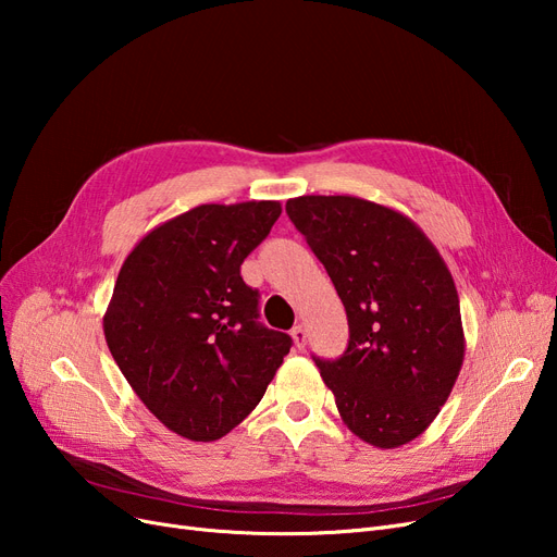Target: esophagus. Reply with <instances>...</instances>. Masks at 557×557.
Here are the masks:
<instances>
[{"label": "esophagus", "mask_w": 557, "mask_h": 557, "mask_svg": "<svg viewBox=\"0 0 557 557\" xmlns=\"http://www.w3.org/2000/svg\"><path fill=\"white\" fill-rule=\"evenodd\" d=\"M290 334H293V342H295V346H297L299 350L307 346V339H309V334H307V327H305V325H295Z\"/></svg>", "instance_id": "34e87169"}]
</instances>
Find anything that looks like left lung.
<instances>
[{
    "instance_id": "left-lung-1",
    "label": "left lung",
    "mask_w": 557,
    "mask_h": 557,
    "mask_svg": "<svg viewBox=\"0 0 557 557\" xmlns=\"http://www.w3.org/2000/svg\"><path fill=\"white\" fill-rule=\"evenodd\" d=\"M285 211L346 309V352L315 358L344 425L376 448L413 442L465 360L460 299L444 258L411 218L369 199L305 195Z\"/></svg>"
}]
</instances>
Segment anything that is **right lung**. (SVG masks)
<instances>
[{
  "label": "right lung",
  "instance_id": "1",
  "mask_svg": "<svg viewBox=\"0 0 557 557\" xmlns=\"http://www.w3.org/2000/svg\"><path fill=\"white\" fill-rule=\"evenodd\" d=\"M272 199L201 205L150 230L125 258L104 313L115 364L162 425L215 442L258 407L290 352L258 323L242 262L278 221Z\"/></svg>",
  "mask_w": 557,
  "mask_h": 557
}]
</instances>
